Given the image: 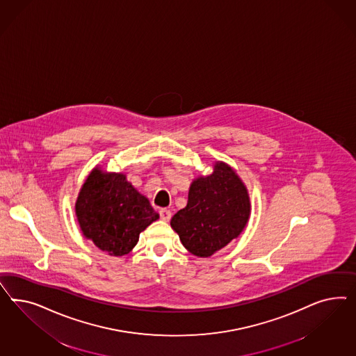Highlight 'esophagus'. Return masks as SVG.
Returning a JSON list of instances; mask_svg holds the SVG:
<instances>
[{"label":"esophagus","mask_w":356,"mask_h":356,"mask_svg":"<svg viewBox=\"0 0 356 356\" xmlns=\"http://www.w3.org/2000/svg\"><path fill=\"white\" fill-rule=\"evenodd\" d=\"M159 216H161V219H162V220H164V222H168V220L171 219L172 214H171V211H170L168 209H161V210H159Z\"/></svg>","instance_id":"esophagus-1"}]
</instances>
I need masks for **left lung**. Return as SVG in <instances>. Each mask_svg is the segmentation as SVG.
Wrapping results in <instances>:
<instances>
[{
  "label": "left lung",
  "mask_w": 356,
  "mask_h": 356,
  "mask_svg": "<svg viewBox=\"0 0 356 356\" xmlns=\"http://www.w3.org/2000/svg\"><path fill=\"white\" fill-rule=\"evenodd\" d=\"M213 172L195 177L188 204L171 219L185 249L197 257H210L240 236L250 216L248 189L236 171L218 161Z\"/></svg>",
  "instance_id": "left-lung-1"
}]
</instances>
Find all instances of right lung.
Instances as JSON below:
<instances>
[{"label":"right lung","instance_id":"right-lung-1","mask_svg":"<svg viewBox=\"0 0 356 356\" xmlns=\"http://www.w3.org/2000/svg\"><path fill=\"white\" fill-rule=\"evenodd\" d=\"M76 216L83 236L109 256L128 254L140 234L159 219L150 201L122 172H107L97 165L82 185Z\"/></svg>","mask_w":356,"mask_h":356}]
</instances>
